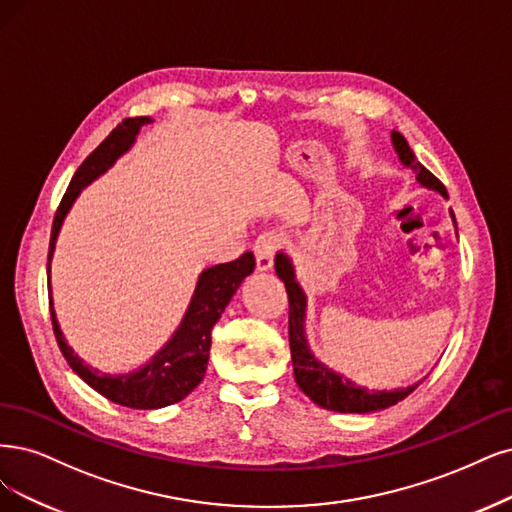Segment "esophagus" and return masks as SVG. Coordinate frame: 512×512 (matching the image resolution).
I'll use <instances>...</instances> for the list:
<instances>
[{"label":"esophagus","instance_id":"1","mask_svg":"<svg viewBox=\"0 0 512 512\" xmlns=\"http://www.w3.org/2000/svg\"><path fill=\"white\" fill-rule=\"evenodd\" d=\"M280 249V236L276 232H263L259 234V238L255 240V259H257V268L259 270H270L274 266V255Z\"/></svg>","mask_w":512,"mask_h":512}]
</instances>
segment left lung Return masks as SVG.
Segmentation results:
<instances>
[{
	"label": "left lung",
	"instance_id": "8db88e82",
	"mask_svg": "<svg viewBox=\"0 0 512 512\" xmlns=\"http://www.w3.org/2000/svg\"><path fill=\"white\" fill-rule=\"evenodd\" d=\"M392 143L396 154H399L401 162L415 170L418 181L430 189H437L439 194L447 198L445 185L434 177L430 170L415 160L411 147L407 145L401 132H392ZM453 217V213H451ZM456 223V217H453ZM274 268L278 278L285 282L287 297H289V344H291V358H293V373L297 386L304 390L306 396L323 409L339 411V413H369L377 409H386L390 405H396L409 396L420 384H413L409 388L401 390H380L369 392L367 388H361L346 380L344 375H337L335 371L327 369L323 363H318L308 350L306 335H304V316H306V295L295 282V272L287 255L278 253L274 259Z\"/></svg>",
	"mask_w": 512,
	"mask_h": 512
}]
</instances>
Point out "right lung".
<instances>
[{"label":"right lung","mask_w":512,"mask_h":512,"mask_svg":"<svg viewBox=\"0 0 512 512\" xmlns=\"http://www.w3.org/2000/svg\"><path fill=\"white\" fill-rule=\"evenodd\" d=\"M149 122L151 120L145 116L126 118L122 124H118L109 132L107 139L92 151L78 170H75V175L67 187L59 208H56V215L52 221L48 272H50V259H52L56 236H59L63 219L69 213L75 198L80 196L82 187H86L90 181L103 175L105 170L116 162L132 143H135L139 128ZM253 268H255V257L249 251V253H242L234 261L219 263V266L204 270L198 278V285L192 301H189L183 323L179 325L175 335L170 337V342L154 358H151L145 367H141L135 373L107 375L84 365L82 358L75 356L73 350L67 346L65 337L59 329V323H56L54 310L50 306L56 344H59L69 367L78 373L90 388L103 394L111 403H118L130 409H160L166 405L179 403L204 380L208 352H211L213 327L221 318L227 301L232 299V295L240 287V282L253 272Z\"/></svg>","instance_id":"obj_1"}]
</instances>
